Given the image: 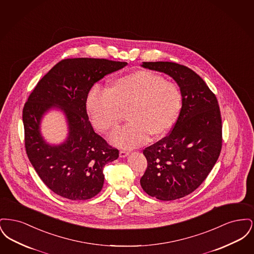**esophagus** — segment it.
<instances>
[{"instance_id":"obj_1","label":"esophagus","mask_w":254,"mask_h":254,"mask_svg":"<svg viewBox=\"0 0 254 254\" xmlns=\"http://www.w3.org/2000/svg\"><path fill=\"white\" fill-rule=\"evenodd\" d=\"M128 154H129V152L127 151V150H120V153H119V155H120L121 158L127 157Z\"/></svg>"}]
</instances>
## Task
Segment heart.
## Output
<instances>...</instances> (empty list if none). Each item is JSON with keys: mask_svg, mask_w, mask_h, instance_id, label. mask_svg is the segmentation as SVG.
Returning <instances> with one entry per match:
<instances>
[{"mask_svg": "<svg viewBox=\"0 0 254 254\" xmlns=\"http://www.w3.org/2000/svg\"><path fill=\"white\" fill-rule=\"evenodd\" d=\"M182 109L179 86L160 74L137 70L111 81L109 88L94 85L86 97V110L100 131L115 128L123 110L127 109L126 126L111 135V142L124 148L159 139L169 132Z\"/></svg>", "mask_w": 254, "mask_h": 254, "instance_id": "heart-1", "label": "heart"}]
</instances>
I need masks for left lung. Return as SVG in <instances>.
I'll use <instances>...</instances> for the list:
<instances>
[{
	"label": "left lung",
	"mask_w": 254,
	"mask_h": 254,
	"mask_svg": "<svg viewBox=\"0 0 254 254\" xmlns=\"http://www.w3.org/2000/svg\"><path fill=\"white\" fill-rule=\"evenodd\" d=\"M141 66L165 73L179 85L182 109L171 132L144 149L147 168L140 184L151 197L176 200L194 191L213 169L222 148V119L216 96L190 68L171 62Z\"/></svg>",
	"instance_id": "left-lung-1"
}]
</instances>
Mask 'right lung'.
<instances>
[{
	"label": "right lung",
	"mask_w": 254,
	"mask_h": 254,
	"mask_svg": "<svg viewBox=\"0 0 254 254\" xmlns=\"http://www.w3.org/2000/svg\"><path fill=\"white\" fill-rule=\"evenodd\" d=\"M126 62L107 59H64L37 84L23 109L24 145L39 177L54 193L77 201L87 200L103 188L104 167L119 157V150L95 133L86 113V97L93 85ZM59 109L68 123V137L50 145L40 132L42 117Z\"/></svg>",
	"instance_id": "right-lung-1"
}]
</instances>
